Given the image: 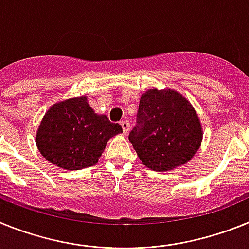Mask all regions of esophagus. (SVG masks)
Listing matches in <instances>:
<instances>
[{
    "mask_svg": "<svg viewBox=\"0 0 249 249\" xmlns=\"http://www.w3.org/2000/svg\"><path fill=\"white\" fill-rule=\"evenodd\" d=\"M120 125H122L124 134L129 133V129H130V124H129V122H127V120H123V122L120 123Z\"/></svg>",
    "mask_w": 249,
    "mask_h": 249,
    "instance_id": "34e87169",
    "label": "esophagus"
}]
</instances>
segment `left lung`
I'll use <instances>...</instances> for the list:
<instances>
[{
  "label": "left lung",
  "mask_w": 249,
  "mask_h": 249,
  "mask_svg": "<svg viewBox=\"0 0 249 249\" xmlns=\"http://www.w3.org/2000/svg\"><path fill=\"white\" fill-rule=\"evenodd\" d=\"M202 137L196 110L179 92L151 89L142 94L129 140L144 165L166 172L188 163Z\"/></svg>",
  "instance_id": "left-lung-1"
}]
</instances>
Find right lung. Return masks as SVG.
<instances>
[{"mask_svg": "<svg viewBox=\"0 0 249 249\" xmlns=\"http://www.w3.org/2000/svg\"><path fill=\"white\" fill-rule=\"evenodd\" d=\"M122 126L98 115L85 96L61 101L45 114L36 144L46 160L59 168L79 170L98 163L107 140Z\"/></svg>", "mask_w": 249, "mask_h": 249, "instance_id": "1", "label": "right lung"}]
</instances>
